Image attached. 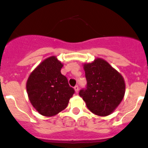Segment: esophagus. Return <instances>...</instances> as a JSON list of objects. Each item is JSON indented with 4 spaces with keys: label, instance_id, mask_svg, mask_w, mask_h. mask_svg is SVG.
<instances>
[{
    "label": "esophagus",
    "instance_id": "1",
    "mask_svg": "<svg viewBox=\"0 0 148 148\" xmlns=\"http://www.w3.org/2000/svg\"><path fill=\"white\" fill-rule=\"evenodd\" d=\"M74 90H75V92L77 93V94H78V92H79V86H74Z\"/></svg>",
    "mask_w": 148,
    "mask_h": 148
}]
</instances>
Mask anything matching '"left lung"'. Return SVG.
I'll return each mask as SVG.
<instances>
[{"instance_id":"8db88e82","label":"left lung","mask_w":148,"mask_h":148,"mask_svg":"<svg viewBox=\"0 0 148 148\" xmlns=\"http://www.w3.org/2000/svg\"><path fill=\"white\" fill-rule=\"evenodd\" d=\"M87 86L79 96L87 108L94 114L106 116L111 114L122 101L125 84L121 74L101 58L84 64Z\"/></svg>"}]
</instances>
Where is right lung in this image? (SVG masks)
Segmentation results:
<instances>
[{"instance_id":"1","label":"right lung","mask_w":148,"mask_h":148,"mask_svg":"<svg viewBox=\"0 0 148 148\" xmlns=\"http://www.w3.org/2000/svg\"><path fill=\"white\" fill-rule=\"evenodd\" d=\"M63 64L55 56L45 59L29 74L26 84L32 106L47 117L57 115L66 108L74 89L61 74Z\"/></svg>"}]
</instances>
